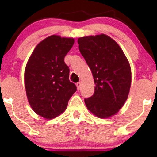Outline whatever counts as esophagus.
<instances>
[{
  "mask_svg": "<svg viewBox=\"0 0 157 157\" xmlns=\"http://www.w3.org/2000/svg\"><path fill=\"white\" fill-rule=\"evenodd\" d=\"M76 87H77V89L78 90H80L81 89V82H78L76 83Z\"/></svg>",
  "mask_w": 157,
  "mask_h": 157,
  "instance_id": "esophagus-1",
  "label": "esophagus"
}]
</instances>
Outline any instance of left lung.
Listing matches in <instances>:
<instances>
[{"mask_svg":"<svg viewBox=\"0 0 157 157\" xmlns=\"http://www.w3.org/2000/svg\"><path fill=\"white\" fill-rule=\"evenodd\" d=\"M78 44L96 85L94 95L84 99L88 110L101 119L117 114L127 99L132 83L127 58L106 34L78 38Z\"/></svg>","mask_w":157,"mask_h":157,"instance_id":"8db88e82","label":"left lung"}]
</instances>
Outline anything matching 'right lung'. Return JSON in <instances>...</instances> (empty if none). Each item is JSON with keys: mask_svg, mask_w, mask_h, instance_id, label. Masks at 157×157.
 Returning a JSON list of instances; mask_svg holds the SVG:
<instances>
[{"mask_svg": "<svg viewBox=\"0 0 157 157\" xmlns=\"http://www.w3.org/2000/svg\"><path fill=\"white\" fill-rule=\"evenodd\" d=\"M74 38L52 35L41 40L29 57L24 73L26 96L34 112L52 119L63 112L76 91L69 81V68L64 57Z\"/></svg>", "mask_w": 157, "mask_h": 157, "instance_id": "obj_1", "label": "right lung"}]
</instances>
